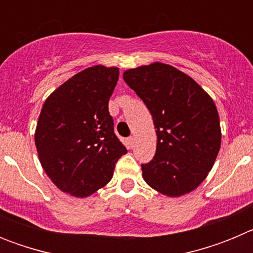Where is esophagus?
<instances>
[{
  "label": "esophagus",
  "instance_id": "1",
  "mask_svg": "<svg viewBox=\"0 0 253 253\" xmlns=\"http://www.w3.org/2000/svg\"><path fill=\"white\" fill-rule=\"evenodd\" d=\"M134 143H135V138H134V137H129L128 138V146H129V148H133Z\"/></svg>",
  "mask_w": 253,
  "mask_h": 253
}]
</instances>
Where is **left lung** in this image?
I'll return each instance as SVG.
<instances>
[{
	"label": "left lung",
	"instance_id": "1",
	"mask_svg": "<svg viewBox=\"0 0 253 253\" xmlns=\"http://www.w3.org/2000/svg\"><path fill=\"white\" fill-rule=\"evenodd\" d=\"M148 107L157 134L153 160L142 165L152 189L171 198L195 190L216 160L222 130L213 99L186 73L156 63L123 73Z\"/></svg>",
	"mask_w": 253,
	"mask_h": 253
}]
</instances>
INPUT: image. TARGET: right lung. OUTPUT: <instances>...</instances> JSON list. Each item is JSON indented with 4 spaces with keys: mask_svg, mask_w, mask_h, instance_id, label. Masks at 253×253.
Listing matches in <instances>:
<instances>
[{
    "mask_svg": "<svg viewBox=\"0 0 253 253\" xmlns=\"http://www.w3.org/2000/svg\"><path fill=\"white\" fill-rule=\"evenodd\" d=\"M118 78V67H88L60 84L42 107L34 135L38 156L63 193L90 196L111 180L115 163L126 153L107 107Z\"/></svg>",
    "mask_w": 253,
    "mask_h": 253,
    "instance_id": "1",
    "label": "right lung"
}]
</instances>
